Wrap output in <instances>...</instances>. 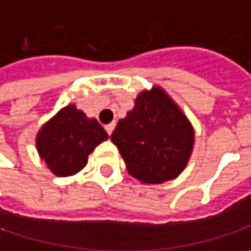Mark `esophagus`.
<instances>
[{
    "instance_id": "34e87169",
    "label": "esophagus",
    "mask_w": 251,
    "mask_h": 251,
    "mask_svg": "<svg viewBox=\"0 0 251 251\" xmlns=\"http://www.w3.org/2000/svg\"><path fill=\"white\" fill-rule=\"evenodd\" d=\"M104 129H106V132H107V135H112V132H113V129H115V124L112 122V124H109V125L104 126Z\"/></svg>"
}]
</instances>
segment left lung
Here are the masks:
<instances>
[{"instance_id":"1","label":"left lung","mask_w":251,"mask_h":251,"mask_svg":"<svg viewBox=\"0 0 251 251\" xmlns=\"http://www.w3.org/2000/svg\"><path fill=\"white\" fill-rule=\"evenodd\" d=\"M110 141L118 147L127 172L145 184L176 178L188 164L194 129L182 110L161 87L142 92Z\"/></svg>"}]
</instances>
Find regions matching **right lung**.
<instances>
[{
	"mask_svg": "<svg viewBox=\"0 0 251 251\" xmlns=\"http://www.w3.org/2000/svg\"><path fill=\"white\" fill-rule=\"evenodd\" d=\"M106 139L107 133L96 119L69 104L40 129L35 145L50 171L70 176L84 168L89 153Z\"/></svg>",
	"mask_w": 251,
	"mask_h": 251,
	"instance_id": "obj_1",
	"label": "right lung"
}]
</instances>
